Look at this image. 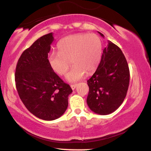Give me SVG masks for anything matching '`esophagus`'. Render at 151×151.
<instances>
[{"label": "esophagus", "mask_w": 151, "mask_h": 151, "mask_svg": "<svg viewBox=\"0 0 151 151\" xmlns=\"http://www.w3.org/2000/svg\"><path fill=\"white\" fill-rule=\"evenodd\" d=\"M77 84H73V85H70V87H71V88H72V89L73 90H74V89H75V88L76 87H77Z\"/></svg>", "instance_id": "obj_1"}]
</instances>
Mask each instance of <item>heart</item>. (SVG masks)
<instances>
[{"instance_id": "heart-1", "label": "heart", "mask_w": 151, "mask_h": 151, "mask_svg": "<svg viewBox=\"0 0 151 151\" xmlns=\"http://www.w3.org/2000/svg\"><path fill=\"white\" fill-rule=\"evenodd\" d=\"M58 53L52 52L49 55L51 68L58 75H64L72 62L74 66L66 79L75 82L84 77L86 72L90 74L96 69L102 56V46L98 35L80 33L64 37L58 42Z\"/></svg>"}]
</instances>
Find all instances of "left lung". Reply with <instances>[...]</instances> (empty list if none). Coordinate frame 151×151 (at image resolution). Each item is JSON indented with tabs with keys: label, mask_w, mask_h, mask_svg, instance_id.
<instances>
[{
	"label": "left lung",
	"mask_w": 151,
	"mask_h": 151,
	"mask_svg": "<svg viewBox=\"0 0 151 151\" xmlns=\"http://www.w3.org/2000/svg\"><path fill=\"white\" fill-rule=\"evenodd\" d=\"M108 42L97 70L87 81V105L91 111L101 115L111 114L120 106L129 83V70L125 55L118 46Z\"/></svg>",
	"instance_id": "1"
}]
</instances>
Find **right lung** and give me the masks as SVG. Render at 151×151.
Wrapping results in <instances>:
<instances>
[{"label":"right lung","instance_id":"1","mask_svg":"<svg viewBox=\"0 0 151 151\" xmlns=\"http://www.w3.org/2000/svg\"><path fill=\"white\" fill-rule=\"evenodd\" d=\"M53 33L38 39L18 60L15 81L18 94L31 113L42 120L52 121L66 111L73 92L51 68L48 53Z\"/></svg>","mask_w":151,"mask_h":151}]
</instances>
